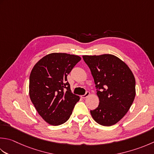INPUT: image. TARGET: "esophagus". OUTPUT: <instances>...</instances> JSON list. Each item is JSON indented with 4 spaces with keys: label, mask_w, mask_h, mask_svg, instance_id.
Segmentation results:
<instances>
[{
    "label": "esophagus",
    "mask_w": 154,
    "mask_h": 154,
    "mask_svg": "<svg viewBox=\"0 0 154 154\" xmlns=\"http://www.w3.org/2000/svg\"><path fill=\"white\" fill-rule=\"evenodd\" d=\"M89 95H90V93H89V91H87V92L85 93V95H81V97H82L83 99H85V98H87V97H89Z\"/></svg>",
    "instance_id": "34e87169"
}]
</instances>
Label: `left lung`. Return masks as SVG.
<instances>
[{"label": "left lung", "instance_id": "obj_1", "mask_svg": "<svg viewBox=\"0 0 154 154\" xmlns=\"http://www.w3.org/2000/svg\"><path fill=\"white\" fill-rule=\"evenodd\" d=\"M94 79L98 107L90 113L99 124L111 126L120 121L135 96L134 75L125 63L115 55H83Z\"/></svg>", "mask_w": 154, "mask_h": 154}]
</instances>
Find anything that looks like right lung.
Masks as SVG:
<instances>
[{"label":"right lung","mask_w":154,"mask_h":154,"mask_svg":"<svg viewBox=\"0 0 154 154\" xmlns=\"http://www.w3.org/2000/svg\"><path fill=\"white\" fill-rule=\"evenodd\" d=\"M77 55L53 53L33 67L29 77V96L39 115L53 125L65 123L79 100L70 89L67 77L81 60Z\"/></svg>","instance_id":"obj_1"}]
</instances>
